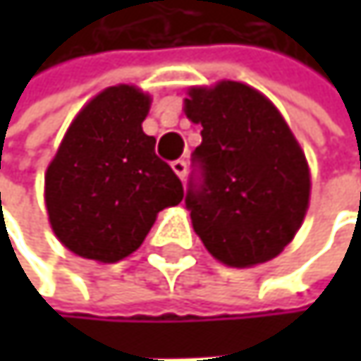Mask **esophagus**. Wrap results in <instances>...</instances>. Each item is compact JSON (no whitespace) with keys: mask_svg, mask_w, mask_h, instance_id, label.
<instances>
[{"mask_svg":"<svg viewBox=\"0 0 361 361\" xmlns=\"http://www.w3.org/2000/svg\"><path fill=\"white\" fill-rule=\"evenodd\" d=\"M171 167H173V171L178 173V178H180V180L185 178V173H188V165H185V161L178 159V161H173V163H171Z\"/></svg>","mask_w":361,"mask_h":361,"instance_id":"obj_1","label":"esophagus"}]
</instances>
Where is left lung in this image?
<instances>
[{"label": "left lung", "instance_id": "8db88e82", "mask_svg": "<svg viewBox=\"0 0 361 361\" xmlns=\"http://www.w3.org/2000/svg\"><path fill=\"white\" fill-rule=\"evenodd\" d=\"M183 110L202 125L185 192L194 232L221 263L249 267L274 259L301 228L312 188L286 121L238 81L192 87Z\"/></svg>", "mask_w": 361, "mask_h": 361}]
</instances>
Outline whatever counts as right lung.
<instances>
[{
    "mask_svg": "<svg viewBox=\"0 0 361 361\" xmlns=\"http://www.w3.org/2000/svg\"><path fill=\"white\" fill-rule=\"evenodd\" d=\"M150 96L133 85L100 92L71 123L45 171L54 234L75 255L114 263L140 249L159 211L183 185L154 152L142 123Z\"/></svg>",
    "mask_w": 361,
    "mask_h": 361,
    "instance_id": "right-lung-1",
    "label": "right lung"
}]
</instances>
